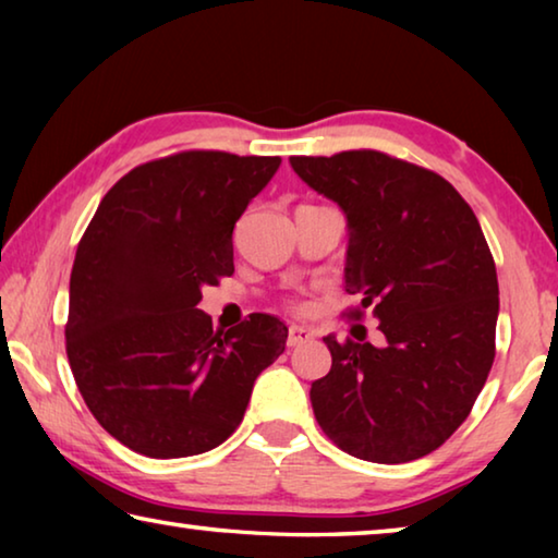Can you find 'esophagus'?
I'll list each match as a JSON object with an SVG mask.
<instances>
[{
	"instance_id": "1",
	"label": "esophagus",
	"mask_w": 558,
	"mask_h": 558,
	"mask_svg": "<svg viewBox=\"0 0 558 558\" xmlns=\"http://www.w3.org/2000/svg\"><path fill=\"white\" fill-rule=\"evenodd\" d=\"M315 335H313V329H307V327H300V325H292L290 329H288V347H300V344H305V342H310V339H313Z\"/></svg>"
}]
</instances>
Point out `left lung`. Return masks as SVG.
Wrapping results in <instances>:
<instances>
[{"label": "left lung", "mask_w": 558, "mask_h": 558, "mask_svg": "<svg viewBox=\"0 0 558 558\" xmlns=\"http://www.w3.org/2000/svg\"><path fill=\"white\" fill-rule=\"evenodd\" d=\"M290 167L344 211V290L386 339L325 337L332 369L310 389L319 428L369 462L428 456L468 418L495 362L499 288L477 216L436 172L374 149Z\"/></svg>", "instance_id": "8db88e82"}]
</instances>
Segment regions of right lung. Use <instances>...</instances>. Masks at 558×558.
<instances>
[{"instance_id":"1","label":"right lung","mask_w":558,"mask_h":558,"mask_svg":"<svg viewBox=\"0 0 558 558\" xmlns=\"http://www.w3.org/2000/svg\"><path fill=\"white\" fill-rule=\"evenodd\" d=\"M280 157L179 153L140 165L102 196L69 290L73 379L96 421L147 458L211 450L243 421L288 327L253 313L229 332L196 310L233 272V226Z\"/></svg>"}]
</instances>
